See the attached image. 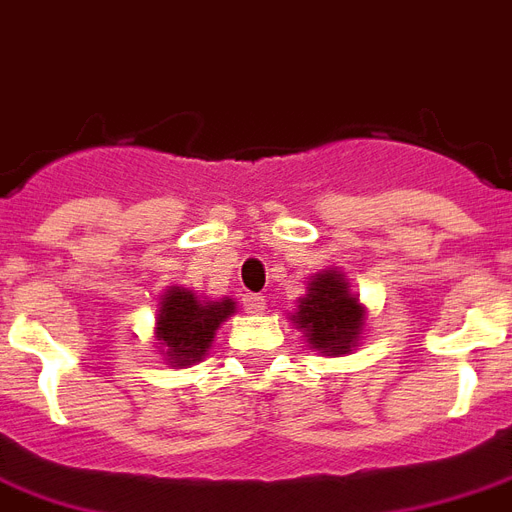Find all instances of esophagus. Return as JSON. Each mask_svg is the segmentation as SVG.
I'll return each instance as SVG.
<instances>
[{"label":"esophagus","instance_id":"obj_1","mask_svg":"<svg viewBox=\"0 0 512 512\" xmlns=\"http://www.w3.org/2000/svg\"><path fill=\"white\" fill-rule=\"evenodd\" d=\"M242 307H245L248 313H261V310L267 307V299L261 297V294H245V297H242Z\"/></svg>","mask_w":512,"mask_h":512}]
</instances>
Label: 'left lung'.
<instances>
[{
    "label": "left lung",
    "mask_w": 512,
    "mask_h": 512,
    "mask_svg": "<svg viewBox=\"0 0 512 512\" xmlns=\"http://www.w3.org/2000/svg\"><path fill=\"white\" fill-rule=\"evenodd\" d=\"M294 324L307 334V343L326 356L348 353L364 326L359 299L348 291L340 272L326 270L315 275L307 294L299 299Z\"/></svg>",
    "instance_id": "obj_1"
}]
</instances>
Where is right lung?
I'll list each match as a JSON object with an SVG mask.
<instances>
[{
    "mask_svg": "<svg viewBox=\"0 0 512 512\" xmlns=\"http://www.w3.org/2000/svg\"><path fill=\"white\" fill-rule=\"evenodd\" d=\"M234 313L232 299L207 302L186 288H169L161 299L156 337L167 353L169 364L188 367L205 356L215 337V329Z\"/></svg>",
    "mask_w": 512,
    "mask_h": 512,
    "instance_id": "add662e5",
    "label": "right lung"
}]
</instances>
